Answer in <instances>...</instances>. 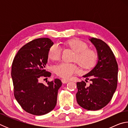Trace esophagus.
Masks as SVG:
<instances>
[{
  "mask_svg": "<svg viewBox=\"0 0 128 128\" xmlns=\"http://www.w3.org/2000/svg\"><path fill=\"white\" fill-rule=\"evenodd\" d=\"M62 84H66V83H68V82H69V80H66V79H62Z\"/></svg>",
  "mask_w": 128,
  "mask_h": 128,
  "instance_id": "1",
  "label": "esophagus"
}]
</instances>
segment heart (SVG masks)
Listing matches in <instances>:
<instances>
[{
    "label": "heart",
    "mask_w": 128,
    "mask_h": 128,
    "mask_svg": "<svg viewBox=\"0 0 128 128\" xmlns=\"http://www.w3.org/2000/svg\"><path fill=\"white\" fill-rule=\"evenodd\" d=\"M66 44L76 52L75 61L82 68L88 69L94 66L96 60V54L94 51L88 49V44L79 40H72L66 42ZM62 55V48L55 44L50 48L48 53L49 58L53 60L60 59ZM78 71L75 64L61 62L55 67V72L58 76L65 78H69Z\"/></svg>",
    "instance_id": "obj_1"
}]
</instances>
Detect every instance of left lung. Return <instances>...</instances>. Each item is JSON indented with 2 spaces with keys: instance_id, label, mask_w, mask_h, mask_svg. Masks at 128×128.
Instances as JSON below:
<instances>
[{
  "instance_id": "8db88e82",
  "label": "left lung",
  "mask_w": 128,
  "mask_h": 128,
  "mask_svg": "<svg viewBox=\"0 0 128 128\" xmlns=\"http://www.w3.org/2000/svg\"><path fill=\"white\" fill-rule=\"evenodd\" d=\"M96 50L98 61L95 66L83 76L90 78L92 84L77 82V102L84 109L89 111L100 110L107 104L113 96L118 85V66L116 58L107 44L99 39H88ZM86 81V80H85Z\"/></svg>"
}]
</instances>
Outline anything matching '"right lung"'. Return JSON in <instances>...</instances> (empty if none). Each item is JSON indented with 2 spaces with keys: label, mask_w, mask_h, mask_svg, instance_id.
Wrapping results in <instances>:
<instances>
[{
  "label": "right lung",
  "mask_w": 128,
  "mask_h": 128,
  "mask_svg": "<svg viewBox=\"0 0 128 128\" xmlns=\"http://www.w3.org/2000/svg\"><path fill=\"white\" fill-rule=\"evenodd\" d=\"M53 44L47 38L30 41L19 50L12 63L15 98L24 110L34 115H43L54 109L58 90L62 85L58 78L47 82L46 85L39 82L40 77L51 76L45 68Z\"/></svg>",
  "instance_id": "obj_1"
}]
</instances>
